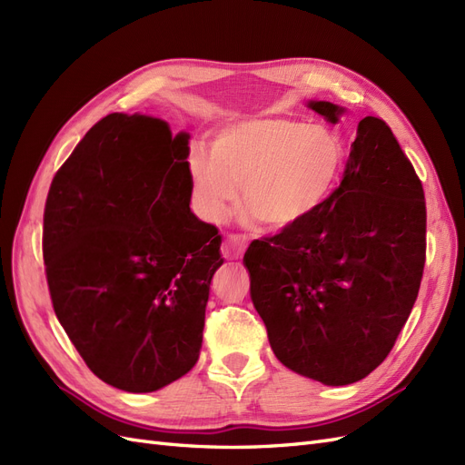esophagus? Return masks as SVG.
Returning <instances> with one entry per match:
<instances>
[{
  "mask_svg": "<svg viewBox=\"0 0 465 465\" xmlns=\"http://www.w3.org/2000/svg\"><path fill=\"white\" fill-rule=\"evenodd\" d=\"M245 249H247V237L232 233L226 237V242H223V245H222V254H223V259H228V261H239V259H243Z\"/></svg>",
  "mask_w": 465,
  "mask_h": 465,
  "instance_id": "34e87169",
  "label": "esophagus"
}]
</instances>
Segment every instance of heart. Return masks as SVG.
Instances as JSON below:
<instances>
[{"label":"heart","mask_w":465,"mask_h":465,"mask_svg":"<svg viewBox=\"0 0 465 465\" xmlns=\"http://www.w3.org/2000/svg\"><path fill=\"white\" fill-rule=\"evenodd\" d=\"M346 166L338 134L288 117H249L222 127L213 151L194 148L187 168L197 213L211 223L243 204L264 226L286 230L305 222L332 197Z\"/></svg>","instance_id":"b5f03b06"}]
</instances>
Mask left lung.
I'll return each mask as SVG.
<instances>
[{
  "mask_svg": "<svg viewBox=\"0 0 465 465\" xmlns=\"http://www.w3.org/2000/svg\"><path fill=\"white\" fill-rule=\"evenodd\" d=\"M338 124L346 108L309 100ZM425 193L382 119L367 115L332 197L245 252L252 305L278 361L326 386L365 379L391 353L421 286Z\"/></svg>",
  "mask_w": 465,
  "mask_h": 465,
  "instance_id": "left-lung-1",
  "label": "left lung"
}]
</instances>
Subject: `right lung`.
<instances>
[{
  "mask_svg": "<svg viewBox=\"0 0 465 465\" xmlns=\"http://www.w3.org/2000/svg\"><path fill=\"white\" fill-rule=\"evenodd\" d=\"M187 131L110 114L55 173L44 211L54 311L98 379L156 392L197 363L222 237L191 213Z\"/></svg>",
  "mask_w": 465,
  "mask_h": 465,
  "instance_id": "1",
  "label": "right lung"
}]
</instances>
